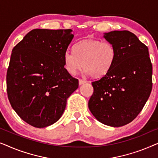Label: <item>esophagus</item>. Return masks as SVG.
<instances>
[{"instance_id": "esophagus-1", "label": "esophagus", "mask_w": 158, "mask_h": 158, "mask_svg": "<svg viewBox=\"0 0 158 158\" xmlns=\"http://www.w3.org/2000/svg\"><path fill=\"white\" fill-rule=\"evenodd\" d=\"M86 81H84V80H82V79H79V85H83V84L85 83Z\"/></svg>"}]
</instances>
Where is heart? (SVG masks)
I'll return each instance as SVG.
<instances>
[{
    "mask_svg": "<svg viewBox=\"0 0 158 158\" xmlns=\"http://www.w3.org/2000/svg\"><path fill=\"white\" fill-rule=\"evenodd\" d=\"M116 57L115 47L111 43L85 39L75 44L74 52L66 51L63 60L64 68L71 75H75L83 67L86 74L101 77L111 70Z\"/></svg>",
    "mask_w": 158,
    "mask_h": 158,
    "instance_id": "obj_1",
    "label": "heart"
}]
</instances>
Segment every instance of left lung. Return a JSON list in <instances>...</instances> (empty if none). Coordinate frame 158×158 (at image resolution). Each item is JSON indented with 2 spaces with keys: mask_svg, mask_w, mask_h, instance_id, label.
<instances>
[{
  "mask_svg": "<svg viewBox=\"0 0 158 158\" xmlns=\"http://www.w3.org/2000/svg\"><path fill=\"white\" fill-rule=\"evenodd\" d=\"M103 38L115 47L113 67L92 82L90 111L98 122L110 127L124 126L143 109L152 90V66L148 47L129 31H113Z\"/></svg>",
  "mask_w": 158,
  "mask_h": 158,
  "instance_id": "left-lung-1",
  "label": "left lung"
}]
</instances>
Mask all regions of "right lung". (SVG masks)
I'll return each mask as SVG.
<instances>
[{"instance_id":"right-lung-1","label":"right lung","mask_w":158,"mask_h":158,"mask_svg":"<svg viewBox=\"0 0 158 158\" xmlns=\"http://www.w3.org/2000/svg\"><path fill=\"white\" fill-rule=\"evenodd\" d=\"M72 31L33 29L12 50L6 75L8 100L21 119L36 128L57 122L78 88L63 60Z\"/></svg>"}]
</instances>
